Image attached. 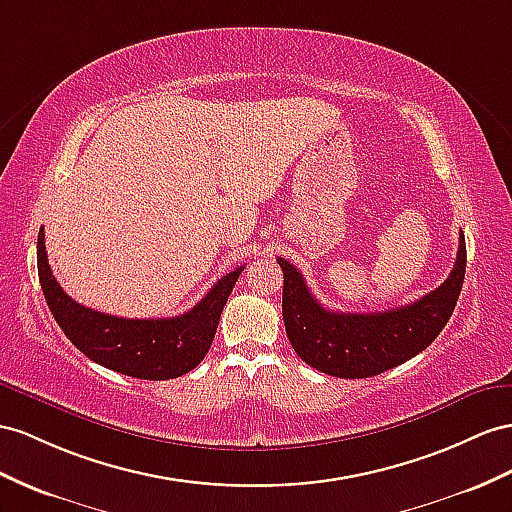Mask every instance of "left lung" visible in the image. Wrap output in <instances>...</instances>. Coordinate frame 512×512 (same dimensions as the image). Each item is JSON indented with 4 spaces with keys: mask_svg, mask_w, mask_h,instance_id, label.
Segmentation results:
<instances>
[{
    "mask_svg": "<svg viewBox=\"0 0 512 512\" xmlns=\"http://www.w3.org/2000/svg\"><path fill=\"white\" fill-rule=\"evenodd\" d=\"M283 270V322L296 355L311 368L337 378H368L426 350L448 324L465 279V235L450 277L411 305L381 313L324 309L290 261Z\"/></svg>",
    "mask_w": 512,
    "mask_h": 512,
    "instance_id": "obj_1",
    "label": "left lung"
}]
</instances>
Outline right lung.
<instances>
[{
  "instance_id": "right-lung-1",
  "label": "right lung",
  "mask_w": 512,
  "mask_h": 512,
  "mask_svg": "<svg viewBox=\"0 0 512 512\" xmlns=\"http://www.w3.org/2000/svg\"><path fill=\"white\" fill-rule=\"evenodd\" d=\"M38 279L47 305L73 346L103 368L142 381H166L194 370L214 342L220 313L244 266L235 268L183 316L157 320L116 318L88 309L62 290L51 274L45 231L36 242Z\"/></svg>"
}]
</instances>
